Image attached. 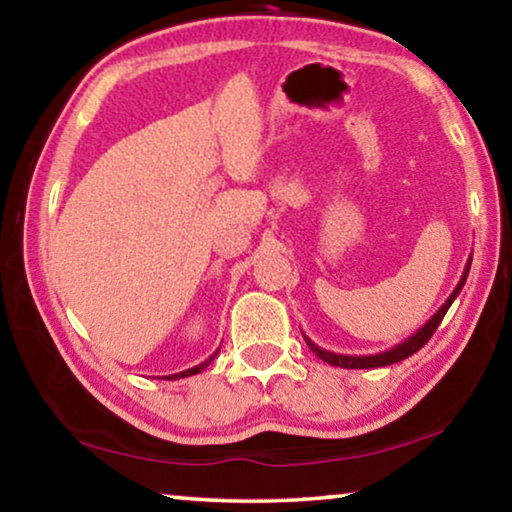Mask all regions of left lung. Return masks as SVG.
I'll use <instances>...</instances> for the list:
<instances>
[{"label": "left lung", "instance_id": "left-lung-1", "mask_svg": "<svg viewBox=\"0 0 512 512\" xmlns=\"http://www.w3.org/2000/svg\"><path fill=\"white\" fill-rule=\"evenodd\" d=\"M470 264H472V257L467 259L461 280H458L456 289L452 291V296H449V298L443 302V307H440V309L436 311V314H433V316L427 320V323H424V325L418 329V332L411 334L409 339H404L402 343L393 345L391 350L377 352V354H363V357H354V354H336V352H329V350L318 348V345H316L314 341H311L307 334H302V336H305V341H307V345L311 348V352H314L318 359L327 361L329 366H339V368H381V366H391V363H397V361H404L406 357H411V354L418 352V350L422 348V345L431 339L433 332H436L438 325H440V320H443L445 314H447V309L452 307V302L456 300L458 293H461L463 284H465V280H467V273H470Z\"/></svg>", "mask_w": 512, "mask_h": 512}]
</instances>
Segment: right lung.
Returning a JSON list of instances; mask_svg holds the SVG:
<instances>
[{"label": "right lung", "mask_w": 512, "mask_h": 512, "mask_svg": "<svg viewBox=\"0 0 512 512\" xmlns=\"http://www.w3.org/2000/svg\"><path fill=\"white\" fill-rule=\"evenodd\" d=\"M221 350V348H219ZM219 350H214L210 357H207L203 363H198V366H194V368H187V370H183V372H176V375H167V377H162V379H169V381H173V379H185V377H192V375H198V372H203L207 366H210V363L216 359V354H219Z\"/></svg>", "instance_id": "right-lung-1"}]
</instances>
